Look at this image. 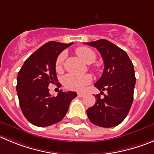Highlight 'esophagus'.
I'll return each mask as SVG.
<instances>
[{
	"instance_id": "esophagus-1",
	"label": "esophagus",
	"mask_w": 154,
	"mask_h": 154,
	"mask_svg": "<svg viewBox=\"0 0 154 154\" xmlns=\"http://www.w3.org/2000/svg\"><path fill=\"white\" fill-rule=\"evenodd\" d=\"M77 96H78V97H84L85 96V94L83 93H77Z\"/></svg>"
}]
</instances>
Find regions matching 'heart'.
Returning <instances> with one entry per match:
<instances>
[{
    "mask_svg": "<svg viewBox=\"0 0 154 154\" xmlns=\"http://www.w3.org/2000/svg\"><path fill=\"white\" fill-rule=\"evenodd\" d=\"M76 54L87 64H91L96 60V53L88 47L81 46L76 49ZM65 54L61 53L58 55L55 63L57 70L61 69L64 61ZM91 77L88 74L84 75H75V74H67L64 77V84L67 88L74 90H82L86 85L91 82Z\"/></svg>",
    "mask_w": 154,
    "mask_h": 154,
    "instance_id": "1",
    "label": "heart"
}]
</instances>
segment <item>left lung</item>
<instances>
[{
    "instance_id": "8db88e82",
    "label": "left lung",
    "mask_w": 154,
    "mask_h": 154,
    "mask_svg": "<svg viewBox=\"0 0 154 154\" xmlns=\"http://www.w3.org/2000/svg\"><path fill=\"white\" fill-rule=\"evenodd\" d=\"M97 48L104 61L101 77L94 84L104 94L97 95L94 106L89 108L87 114L93 124L103 128L119 125L130 111L134 98L136 78L134 65L127 53L106 39L85 42ZM96 97V96H95Z\"/></svg>"
}]
</instances>
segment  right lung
<instances>
[{
	"label": "right lung",
	"mask_w": 154,
	"mask_h": 154,
	"mask_svg": "<svg viewBox=\"0 0 154 154\" xmlns=\"http://www.w3.org/2000/svg\"><path fill=\"white\" fill-rule=\"evenodd\" d=\"M73 44L48 42L26 60L17 75V91L22 112L31 124L46 127L59 122L77 93L60 90L51 97L48 87L57 81L55 63L60 53Z\"/></svg>",
	"instance_id": "right-lung-1"
}]
</instances>
